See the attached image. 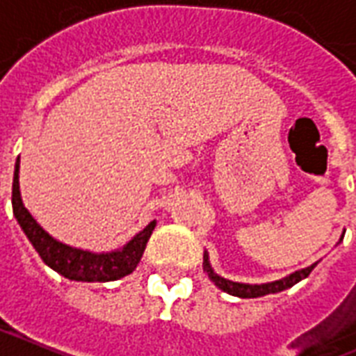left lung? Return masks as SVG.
<instances>
[{"mask_svg":"<svg viewBox=\"0 0 356 356\" xmlns=\"http://www.w3.org/2000/svg\"><path fill=\"white\" fill-rule=\"evenodd\" d=\"M317 263L310 265V267L300 268V270H295L293 275L286 276V278H282V280L276 282H268V284H259V286H250V284H238V282H232L226 280V278H222L214 273L213 268H211V263H209L207 254L203 256V268H205V273L209 275V278L214 282V286H218L222 291L229 293L233 297H241V298H257L263 297V295H270V293H280L284 289H289L295 284H298L300 280H305L306 276L310 275L314 267H316Z\"/></svg>","mask_w":356,"mask_h":356,"instance_id":"obj_1","label":"left lung"}]
</instances>
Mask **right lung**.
Instances as JSON below:
<instances>
[{
  "mask_svg": "<svg viewBox=\"0 0 356 356\" xmlns=\"http://www.w3.org/2000/svg\"><path fill=\"white\" fill-rule=\"evenodd\" d=\"M18 168H20V156L16 159L15 177H13V213L29 238V243L33 244L35 250L39 252L40 259L48 267L54 268L65 278L76 282H113L134 270L136 265L142 259L143 250L147 246V241L156 222L153 220L147 227H143L142 232L124 244L121 250L93 254V252L67 246L48 235L29 214V211L24 207L20 197V184H18Z\"/></svg>",
  "mask_w": 356,
  "mask_h": 356,
  "instance_id": "1",
  "label": "right lung"
}]
</instances>
